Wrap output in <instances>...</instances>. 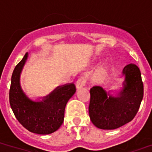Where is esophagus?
Wrapping results in <instances>:
<instances>
[{
  "instance_id": "1",
  "label": "esophagus",
  "mask_w": 152,
  "mask_h": 152,
  "mask_svg": "<svg viewBox=\"0 0 152 152\" xmlns=\"http://www.w3.org/2000/svg\"><path fill=\"white\" fill-rule=\"evenodd\" d=\"M86 81H87V80H86V78L84 77H79L77 79V82H76V87H77V89H80L81 87H84L86 84Z\"/></svg>"
}]
</instances>
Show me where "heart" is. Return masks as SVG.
<instances>
[{
  "instance_id": "heart-1",
  "label": "heart",
  "mask_w": 152,
  "mask_h": 152,
  "mask_svg": "<svg viewBox=\"0 0 152 152\" xmlns=\"http://www.w3.org/2000/svg\"><path fill=\"white\" fill-rule=\"evenodd\" d=\"M107 76V70L105 68H102L99 69L96 72L95 75V79L97 81H102Z\"/></svg>"
}]
</instances>
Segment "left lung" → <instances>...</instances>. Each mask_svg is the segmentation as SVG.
Instances as JSON below:
<instances>
[{"instance_id":"1","label":"left lung","mask_w":152,"mask_h":152,"mask_svg":"<svg viewBox=\"0 0 152 152\" xmlns=\"http://www.w3.org/2000/svg\"><path fill=\"white\" fill-rule=\"evenodd\" d=\"M124 88L119 96L109 95L101 87L90 89L89 115L92 123L102 130H115L135 118L144 94L141 72L135 64L124 67Z\"/></svg>"}]
</instances>
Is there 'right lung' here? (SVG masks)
<instances>
[{"label":"right lung","mask_w":152,"mask_h":152,"mask_svg":"<svg viewBox=\"0 0 152 152\" xmlns=\"http://www.w3.org/2000/svg\"><path fill=\"white\" fill-rule=\"evenodd\" d=\"M27 58L26 53L12 74L10 104L18 121L28 131L50 134L56 131L63 123L65 105L76 92V87L74 83L66 84L57 87L43 101L31 100L22 91L19 83L20 73Z\"/></svg>","instance_id":"add662e5"}]
</instances>
